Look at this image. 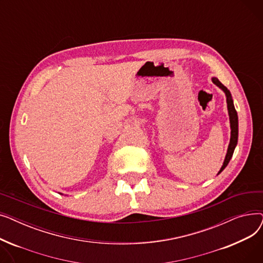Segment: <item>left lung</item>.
<instances>
[{"instance_id":"left-lung-1","label":"left lung","mask_w":263,"mask_h":263,"mask_svg":"<svg viewBox=\"0 0 263 263\" xmlns=\"http://www.w3.org/2000/svg\"><path fill=\"white\" fill-rule=\"evenodd\" d=\"M212 82L214 83L215 85H217L219 88H222L224 90V92L226 93V97H227V107H228V113H229V119H230V128H231V136H230V143H229V146H228V150H227V155H226V158H225V161H224V164L222 168H220L219 173L220 174L224 168L227 166L230 159L232 158V155H233V151H234V148H236L237 144H238V133H239V126H238V114H237V110L236 108H234V105H233V101L231 99V95H230V91L227 89L226 86H224L222 83H220L216 78H213L212 79Z\"/></svg>"}]
</instances>
